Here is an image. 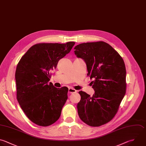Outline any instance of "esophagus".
<instances>
[{"mask_svg":"<svg viewBox=\"0 0 146 146\" xmlns=\"http://www.w3.org/2000/svg\"><path fill=\"white\" fill-rule=\"evenodd\" d=\"M76 90H75L74 88H71V87H70L69 88H68V92L69 93H70V94H73V93H75V92H76Z\"/></svg>","mask_w":146,"mask_h":146,"instance_id":"34e87169","label":"esophagus"}]
</instances>
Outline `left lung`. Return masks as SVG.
Here are the masks:
<instances>
[{
	"label": "left lung",
	"instance_id": "left-lung-1",
	"mask_svg": "<svg viewBox=\"0 0 146 146\" xmlns=\"http://www.w3.org/2000/svg\"><path fill=\"white\" fill-rule=\"evenodd\" d=\"M75 54L86 63L87 76L95 94L92 96L79 91L78 103L80 119L92 127H99L111 121L116 114L126 92V70L119 53L108 43L99 41L84 43L74 48Z\"/></svg>",
	"mask_w": 146,
	"mask_h": 146
}]
</instances>
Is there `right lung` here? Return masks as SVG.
I'll return each mask as SVG.
<instances>
[{
	"label": "right lung",
	"instance_id": "right-lung-1",
	"mask_svg": "<svg viewBox=\"0 0 146 146\" xmlns=\"http://www.w3.org/2000/svg\"><path fill=\"white\" fill-rule=\"evenodd\" d=\"M75 43H40L33 46L21 58L16 69L17 99L27 117L35 124L46 127L56 121L67 98L68 88H57L50 72Z\"/></svg>",
	"mask_w": 146,
	"mask_h": 146
}]
</instances>
